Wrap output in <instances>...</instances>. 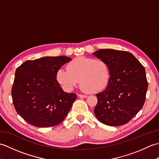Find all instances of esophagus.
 I'll return each instance as SVG.
<instances>
[{
  "mask_svg": "<svg viewBox=\"0 0 159 159\" xmlns=\"http://www.w3.org/2000/svg\"><path fill=\"white\" fill-rule=\"evenodd\" d=\"M78 96H79V97H80V98H87V96L83 95V94H78Z\"/></svg>",
  "mask_w": 159,
  "mask_h": 159,
  "instance_id": "esophagus-1",
  "label": "esophagus"
}]
</instances>
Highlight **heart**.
I'll return each mask as SVG.
<instances>
[{"mask_svg": "<svg viewBox=\"0 0 159 159\" xmlns=\"http://www.w3.org/2000/svg\"><path fill=\"white\" fill-rule=\"evenodd\" d=\"M56 79L62 88L70 92L79 82L80 87L87 92L96 93L107 86L110 79L108 64L102 59L80 57L67 65V70H57Z\"/></svg>", "mask_w": 159, "mask_h": 159, "instance_id": "heart-1", "label": "heart"}]
</instances>
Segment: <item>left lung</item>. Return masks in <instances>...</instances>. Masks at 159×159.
I'll use <instances>...</instances> for the list:
<instances>
[{"mask_svg": "<svg viewBox=\"0 0 159 159\" xmlns=\"http://www.w3.org/2000/svg\"><path fill=\"white\" fill-rule=\"evenodd\" d=\"M109 66L110 79L96 94L94 114L100 122L118 126L128 123L143 107L148 89L146 70L130 52L100 49L92 53Z\"/></svg>", "mask_w": 159, "mask_h": 159, "instance_id": "8db88e82", "label": "left lung"}]
</instances>
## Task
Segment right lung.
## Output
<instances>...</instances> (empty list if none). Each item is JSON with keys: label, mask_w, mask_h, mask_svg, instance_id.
<instances>
[{"label": "right lung", "mask_w": 159, "mask_h": 159, "mask_svg": "<svg viewBox=\"0 0 159 159\" xmlns=\"http://www.w3.org/2000/svg\"><path fill=\"white\" fill-rule=\"evenodd\" d=\"M72 59L45 57L26 61L16 70L11 96L18 113L37 127H51L65 119L76 94L63 92L56 74Z\"/></svg>", "instance_id": "1"}]
</instances>
